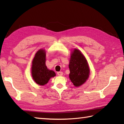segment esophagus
<instances>
[{"label":"esophagus","instance_id":"34e87169","mask_svg":"<svg viewBox=\"0 0 124 124\" xmlns=\"http://www.w3.org/2000/svg\"><path fill=\"white\" fill-rule=\"evenodd\" d=\"M57 74L59 76H62L63 73H62V71H60V72H57Z\"/></svg>","mask_w":124,"mask_h":124}]
</instances>
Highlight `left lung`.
I'll list each match as a JSON object with an SVG mask.
<instances>
[{
	"label": "left lung",
	"instance_id": "obj_1",
	"mask_svg": "<svg viewBox=\"0 0 124 124\" xmlns=\"http://www.w3.org/2000/svg\"><path fill=\"white\" fill-rule=\"evenodd\" d=\"M69 78L76 87H78L88 79L89 67L85 56L81 51L75 48L71 54L69 64Z\"/></svg>",
	"mask_w": 124,
	"mask_h": 124
}]
</instances>
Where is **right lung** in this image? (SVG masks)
Masks as SVG:
<instances>
[{
	"instance_id": "1",
	"label": "right lung",
	"mask_w": 124,
	"mask_h": 124,
	"mask_svg": "<svg viewBox=\"0 0 124 124\" xmlns=\"http://www.w3.org/2000/svg\"><path fill=\"white\" fill-rule=\"evenodd\" d=\"M46 52L43 49L37 52L32 62L31 76L37 84L44 85L51 78L56 76L53 70L48 69L46 65Z\"/></svg>"
}]
</instances>
